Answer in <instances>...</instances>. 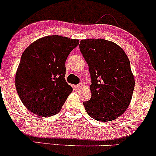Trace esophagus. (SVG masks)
<instances>
[{"instance_id":"34e87169","label":"esophagus","mask_w":156,"mask_h":156,"mask_svg":"<svg viewBox=\"0 0 156 156\" xmlns=\"http://www.w3.org/2000/svg\"><path fill=\"white\" fill-rule=\"evenodd\" d=\"M83 87V84L80 83V84H78V85L75 86V87H74V89H75L76 90H80Z\"/></svg>"}]
</instances>
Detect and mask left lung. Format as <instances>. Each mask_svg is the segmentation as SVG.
<instances>
[{
	"mask_svg": "<svg viewBox=\"0 0 156 156\" xmlns=\"http://www.w3.org/2000/svg\"><path fill=\"white\" fill-rule=\"evenodd\" d=\"M80 50L89 66L91 99L86 111L97 121L115 119L129 107L135 87L130 62L124 50L104 39L82 40Z\"/></svg>",
	"mask_w": 156,
	"mask_h": 156,
	"instance_id": "obj_1",
	"label": "left lung"
}]
</instances>
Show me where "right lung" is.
Wrapping results in <instances>:
<instances>
[{
  "label": "right lung",
  "instance_id": "1",
  "mask_svg": "<svg viewBox=\"0 0 156 156\" xmlns=\"http://www.w3.org/2000/svg\"><path fill=\"white\" fill-rule=\"evenodd\" d=\"M79 43V40L52 35L37 40L23 51L15 86L28 110L42 117L60 112L73 91L65 80V63Z\"/></svg>",
  "mask_w": 156,
  "mask_h": 156
}]
</instances>
